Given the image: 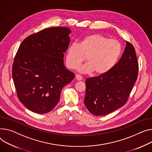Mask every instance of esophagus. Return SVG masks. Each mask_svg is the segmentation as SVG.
<instances>
[{
    "mask_svg": "<svg viewBox=\"0 0 152 152\" xmlns=\"http://www.w3.org/2000/svg\"><path fill=\"white\" fill-rule=\"evenodd\" d=\"M75 77H76V80H81L83 79V77L79 75H76Z\"/></svg>",
    "mask_w": 152,
    "mask_h": 152,
    "instance_id": "34e87169",
    "label": "esophagus"
}]
</instances>
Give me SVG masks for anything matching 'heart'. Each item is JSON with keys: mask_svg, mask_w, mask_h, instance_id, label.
I'll list each match as a JSON object with an SVG mask.
<instances>
[{"mask_svg": "<svg viewBox=\"0 0 152 152\" xmlns=\"http://www.w3.org/2000/svg\"><path fill=\"white\" fill-rule=\"evenodd\" d=\"M121 53L122 46L115 39L98 34L86 37L80 44L72 43L66 50V64L71 69L76 68L86 59L87 63L78 68L82 73L94 72L97 75L108 72L117 63Z\"/></svg>", "mask_w": 152, "mask_h": 152, "instance_id": "b5f03b06", "label": "heart"}]
</instances>
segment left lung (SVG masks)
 Returning <instances> with one entry per match:
<instances>
[{
    "mask_svg": "<svg viewBox=\"0 0 152 152\" xmlns=\"http://www.w3.org/2000/svg\"><path fill=\"white\" fill-rule=\"evenodd\" d=\"M138 69L135 49L126 42L117 64L105 74L86 79L84 102L89 112L103 116L125 105L137 80Z\"/></svg>",
    "mask_w": 152,
    "mask_h": 152,
    "instance_id": "obj_1",
    "label": "left lung"
}]
</instances>
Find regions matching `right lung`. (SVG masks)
Masks as SVG:
<instances>
[{"instance_id":"obj_1","label":"right lung","mask_w":152,"mask_h":152,"mask_svg":"<svg viewBox=\"0 0 152 152\" xmlns=\"http://www.w3.org/2000/svg\"><path fill=\"white\" fill-rule=\"evenodd\" d=\"M71 32L65 27L45 28L27 37L19 46L13 79L19 101L32 112L46 114L53 109L62 88L75 77L64 62Z\"/></svg>"}]
</instances>
